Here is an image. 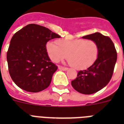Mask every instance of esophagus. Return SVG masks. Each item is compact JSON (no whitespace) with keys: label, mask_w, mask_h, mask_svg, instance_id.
<instances>
[{"label":"esophagus","mask_w":124,"mask_h":124,"mask_svg":"<svg viewBox=\"0 0 124 124\" xmlns=\"http://www.w3.org/2000/svg\"><path fill=\"white\" fill-rule=\"evenodd\" d=\"M58 69L60 70H63V71H67L68 70V68L63 67V66H58Z\"/></svg>","instance_id":"esophagus-1"}]
</instances>
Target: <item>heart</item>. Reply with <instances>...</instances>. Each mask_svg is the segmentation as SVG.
Masks as SVG:
<instances>
[{"mask_svg": "<svg viewBox=\"0 0 124 124\" xmlns=\"http://www.w3.org/2000/svg\"><path fill=\"white\" fill-rule=\"evenodd\" d=\"M56 44L48 42L46 50L50 58L53 62L65 59L73 68L78 70L85 69L94 63L99 54L97 43L92 40L60 39Z\"/></svg>", "mask_w": 124, "mask_h": 124, "instance_id": "heart-1", "label": "heart"}]
</instances>
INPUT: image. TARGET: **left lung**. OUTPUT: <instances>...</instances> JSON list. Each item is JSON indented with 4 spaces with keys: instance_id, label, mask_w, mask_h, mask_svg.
I'll return each instance as SVG.
<instances>
[{
    "instance_id": "1",
    "label": "left lung",
    "mask_w": 124,
    "mask_h": 124,
    "mask_svg": "<svg viewBox=\"0 0 124 124\" xmlns=\"http://www.w3.org/2000/svg\"><path fill=\"white\" fill-rule=\"evenodd\" d=\"M94 40L99 47V54L94 63L87 70L79 71L71 81L73 88L84 94H91L105 87L114 73L117 54L114 43L109 37L99 32L83 37Z\"/></svg>"
}]
</instances>
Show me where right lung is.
I'll list each match as a JSON object with an SVG mask.
<instances>
[{
	"label": "right lung",
	"instance_id": "obj_1",
	"mask_svg": "<svg viewBox=\"0 0 124 124\" xmlns=\"http://www.w3.org/2000/svg\"><path fill=\"white\" fill-rule=\"evenodd\" d=\"M56 38L60 36L33 23L14 34L7 53V60L11 78L20 88L38 93L50 86L58 66L51 62L46 45Z\"/></svg>",
	"mask_w": 124,
	"mask_h": 124
}]
</instances>
